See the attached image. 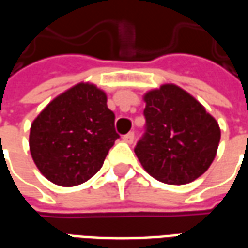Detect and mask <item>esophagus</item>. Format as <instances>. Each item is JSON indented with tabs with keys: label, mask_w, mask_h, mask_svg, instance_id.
Segmentation results:
<instances>
[{
	"label": "esophagus",
	"mask_w": 248,
	"mask_h": 248,
	"mask_svg": "<svg viewBox=\"0 0 248 248\" xmlns=\"http://www.w3.org/2000/svg\"><path fill=\"white\" fill-rule=\"evenodd\" d=\"M124 142H126V143L131 145V143L134 142V133H129V134L124 135Z\"/></svg>",
	"instance_id": "34e87169"
}]
</instances>
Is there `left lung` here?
<instances>
[{
    "label": "left lung",
    "mask_w": 248,
    "mask_h": 248,
    "mask_svg": "<svg viewBox=\"0 0 248 248\" xmlns=\"http://www.w3.org/2000/svg\"><path fill=\"white\" fill-rule=\"evenodd\" d=\"M143 101L146 131L134 151L146 171L167 185H186L207 171L220 129L204 106L172 83L147 92Z\"/></svg>",
    "instance_id": "left-lung-1"
}]
</instances>
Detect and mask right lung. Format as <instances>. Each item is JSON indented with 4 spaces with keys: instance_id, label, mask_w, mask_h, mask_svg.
<instances>
[{
    "instance_id": "right-lung-1",
    "label": "right lung",
    "mask_w": 248,
    "mask_h": 248,
    "mask_svg": "<svg viewBox=\"0 0 248 248\" xmlns=\"http://www.w3.org/2000/svg\"><path fill=\"white\" fill-rule=\"evenodd\" d=\"M106 93L77 83L46 106L30 127L31 158L41 174L58 186L81 185L102 167L119 135Z\"/></svg>"
}]
</instances>
